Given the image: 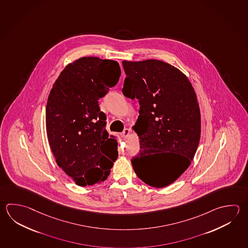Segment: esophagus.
<instances>
[{"label": "esophagus", "mask_w": 248, "mask_h": 248, "mask_svg": "<svg viewBox=\"0 0 248 248\" xmlns=\"http://www.w3.org/2000/svg\"><path fill=\"white\" fill-rule=\"evenodd\" d=\"M129 134H130V130L126 128V129H124V130L123 131V132L121 133V136L124 139H126L127 137L129 136Z\"/></svg>", "instance_id": "esophagus-1"}]
</instances>
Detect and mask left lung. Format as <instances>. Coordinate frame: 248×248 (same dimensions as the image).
Listing matches in <instances>:
<instances>
[{"label": "left lung", "mask_w": 248, "mask_h": 248, "mask_svg": "<svg viewBox=\"0 0 248 248\" xmlns=\"http://www.w3.org/2000/svg\"><path fill=\"white\" fill-rule=\"evenodd\" d=\"M123 93L138 99L134 131L140 150L131 164L138 177L155 187L173 183L189 167L201 135L200 109L187 76L163 61H123Z\"/></svg>", "instance_id": "left-lung-1"}]
</instances>
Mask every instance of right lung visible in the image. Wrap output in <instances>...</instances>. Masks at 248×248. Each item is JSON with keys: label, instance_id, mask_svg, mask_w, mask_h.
Listing matches in <instances>:
<instances>
[{"label": "right lung", "instance_id": "add662e5", "mask_svg": "<svg viewBox=\"0 0 248 248\" xmlns=\"http://www.w3.org/2000/svg\"><path fill=\"white\" fill-rule=\"evenodd\" d=\"M118 62L83 57L65 66L52 86L46 119L58 166L79 186L107 179L118 156L117 140L106 130L98 100L117 84Z\"/></svg>", "mask_w": 248, "mask_h": 248}]
</instances>
